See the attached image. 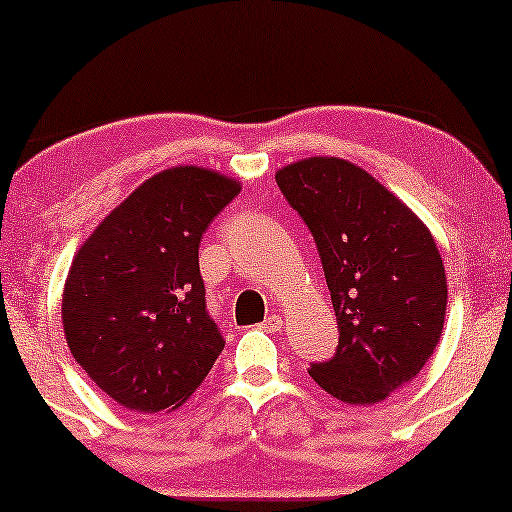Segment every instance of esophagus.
<instances>
[{
  "instance_id": "1",
  "label": "esophagus",
  "mask_w": 512,
  "mask_h": 512,
  "mask_svg": "<svg viewBox=\"0 0 512 512\" xmlns=\"http://www.w3.org/2000/svg\"><path fill=\"white\" fill-rule=\"evenodd\" d=\"M262 329L264 331H280L283 329V320H280V315H269V318L262 322Z\"/></svg>"
}]
</instances>
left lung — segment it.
<instances>
[{
  "label": "left lung",
  "instance_id": "1",
  "mask_svg": "<svg viewBox=\"0 0 512 512\" xmlns=\"http://www.w3.org/2000/svg\"><path fill=\"white\" fill-rule=\"evenodd\" d=\"M276 183L311 229L338 322L322 390L371 406L408 385L443 334L448 283L427 225L362 167L338 157L287 164Z\"/></svg>",
  "mask_w": 512,
  "mask_h": 512
}]
</instances>
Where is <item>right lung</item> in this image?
Instances as JSON below:
<instances>
[{
    "instance_id": "1",
    "label": "right lung",
    "mask_w": 512,
    "mask_h": 512,
    "mask_svg": "<svg viewBox=\"0 0 512 512\" xmlns=\"http://www.w3.org/2000/svg\"><path fill=\"white\" fill-rule=\"evenodd\" d=\"M241 183L204 167L164 169L78 248L62 292L71 355L134 413L176 410L225 348L206 311L199 243Z\"/></svg>"
}]
</instances>
